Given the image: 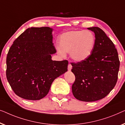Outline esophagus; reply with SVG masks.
<instances>
[{"label":"esophagus","instance_id":"1","mask_svg":"<svg viewBox=\"0 0 125 125\" xmlns=\"http://www.w3.org/2000/svg\"><path fill=\"white\" fill-rule=\"evenodd\" d=\"M72 69V65L71 64H68V70L70 71Z\"/></svg>","mask_w":125,"mask_h":125}]
</instances>
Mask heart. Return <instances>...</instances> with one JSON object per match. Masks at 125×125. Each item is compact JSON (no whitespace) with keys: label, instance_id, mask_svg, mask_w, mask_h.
I'll return each mask as SVG.
<instances>
[{"label":"heart","instance_id":"obj_1","mask_svg":"<svg viewBox=\"0 0 125 125\" xmlns=\"http://www.w3.org/2000/svg\"><path fill=\"white\" fill-rule=\"evenodd\" d=\"M96 38L89 31H71L65 32L59 38L58 53L65 57L69 52L70 57L76 62H82L91 55Z\"/></svg>","mask_w":125,"mask_h":125}]
</instances>
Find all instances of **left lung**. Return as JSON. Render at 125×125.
<instances>
[{
    "label": "left lung",
    "instance_id": "1",
    "mask_svg": "<svg viewBox=\"0 0 125 125\" xmlns=\"http://www.w3.org/2000/svg\"><path fill=\"white\" fill-rule=\"evenodd\" d=\"M95 35V45L87 59L71 63L75 81L72 86L74 97L80 101L101 100L114 88L118 79L119 61L117 49L98 27L88 28Z\"/></svg>",
    "mask_w": 125,
    "mask_h": 125
}]
</instances>
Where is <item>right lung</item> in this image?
Returning a JSON list of instances; mask_svg holds the SVG:
<instances>
[{
  "label": "right lung",
  "instance_id": "right-lung-1",
  "mask_svg": "<svg viewBox=\"0 0 125 125\" xmlns=\"http://www.w3.org/2000/svg\"><path fill=\"white\" fill-rule=\"evenodd\" d=\"M53 29L28 28L10 47L7 57L6 76L14 92L29 100L47 95L56 78L67 71V61H56L52 43Z\"/></svg>",
  "mask_w": 125,
  "mask_h": 125
}]
</instances>
